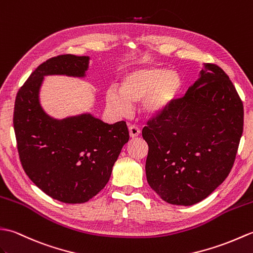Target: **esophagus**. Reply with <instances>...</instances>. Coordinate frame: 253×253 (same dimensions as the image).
<instances>
[{
	"mask_svg": "<svg viewBox=\"0 0 253 253\" xmlns=\"http://www.w3.org/2000/svg\"><path fill=\"white\" fill-rule=\"evenodd\" d=\"M128 133H130V136L132 138H135L139 135V134H141V128L134 125H130L128 126Z\"/></svg>",
	"mask_w": 253,
	"mask_h": 253,
	"instance_id": "34e87169",
	"label": "esophagus"
}]
</instances>
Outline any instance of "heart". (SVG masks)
Here are the masks:
<instances>
[{
    "mask_svg": "<svg viewBox=\"0 0 253 253\" xmlns=\"http://www.w3.org/2000/svg\"><path fill=\"white\" fill-rule=\"evenodd\" d=\"M183 88L178 72L164 67H144L132 70L122 78L120 89L109 87L106 105L111 114L125 117L132 105L142 102V112L148 119L164 115L177 99Z\"/></svg>",
    "mask_w": 253,
    "mask_h": 253,
    "instance_id": "heart-1",
    "label": "heart"
}]
</instances>
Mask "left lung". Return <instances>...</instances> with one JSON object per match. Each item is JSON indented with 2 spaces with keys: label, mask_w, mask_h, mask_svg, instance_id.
<instances>
[{
  "label": "left lung",
  "mask_w": 253,
  "mask_h": 253,
  "mask_svg": "<svg viewBox=\"0 0 253 253\" xmlns=\"http://www.w3.org/2000/svg\"><path fill=\"white\" fill-rule=\"evenodd\" d=\"M244 130V105L222 68L204 64L185 96L147 122L146 177L161 199L192 206L231 172Z\"/></svg>",
  "instance_id": "obj_1"
}]
</instances>
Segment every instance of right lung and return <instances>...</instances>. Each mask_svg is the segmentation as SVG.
Here are the masks:
<instances>
[{
    "mask_svg": "<svg viewBox=\"0 0 253 253\" xmlns=\"http://www.w3.org/2000/svg\"><path fill=\"white\" fill-rule=\"evenodd\" d=\"M88 63V56L71 54L47 59L28 78L15 100L14 130L21 166L42 192L65 204H83L97 195L128 141L125 121L108 125L91 114L58 120L42 108L44 77L84 78Z\"/></svg>",
    "mask_w": 253,
    "mask_h": 253,
    "instance_id": "1",
    "label": "right lung"
}]
</instances>
